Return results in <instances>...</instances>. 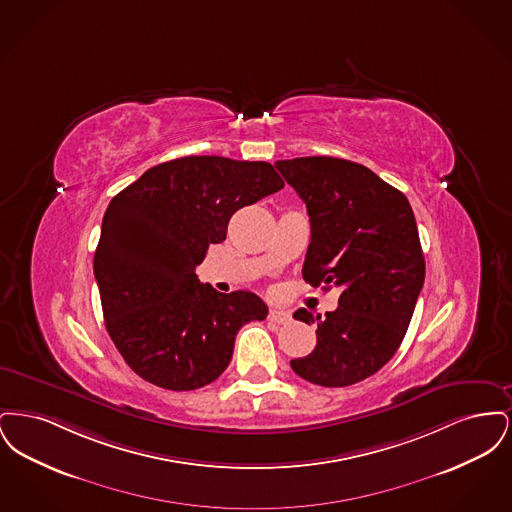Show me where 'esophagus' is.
I'll return each instance as SVG.
<instances>
[{
  "mask_svg": "<svg viewBox=\"0 0 512 512\" xmlns=\"http://www.w3.org/2000/svg\"><path fill=\"white\" fill-rule=\"evenodd\" d=\"M268 320L276 322V324H288L292 320V315L286 311H278V309H270L268 311Z\"/></svg>",
  "mask_w": 512,
  "mask_h": 512,
  "instance_id": "34e87169",
  "label": "esophagus"
}]
</instances>
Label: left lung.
I'll use <instances>...</instances> for the list:
<instances>
[{
	"mask_svg": "<svg viewBox=\"0 0 512 512\" xmlns=\"http://www.w3.org/2000/svg\"><path fill=\"white\" fill-rule=\"evenodd\" d=\"M274 167L307 205L311 244L303 278L340 288L338 309L313 317L317 347L293 372L324 388H345L378 372L399 349L424 284V255L409 199L359 163L297 157Z\"/></svg>",
	"mask_w": 512,
	"mask_h": 512,
	"instance_id": "left-lung-1",
	"label": "left lung"
}]
</instances>
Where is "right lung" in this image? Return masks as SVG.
<instances>
[{"mask_svg": "<svg viewBox=\"0 0 512 512\" xmlns=\"http://www.w3.org/2000/svg\"><path fill=\"white\" fill-rule=\"evenodd\" d=\"M284 188L265 161L194 155L161 163L115 195L105 211L94 274L105 328L149 384L190 391L215 382L238 330L265 320L251 292L220 293L197 280L230 217Z\"/></svg>", "mask_w": 512, "mask_h": 512, "instance_id": "add662e5", "label": "right lung"}]
</instances>
